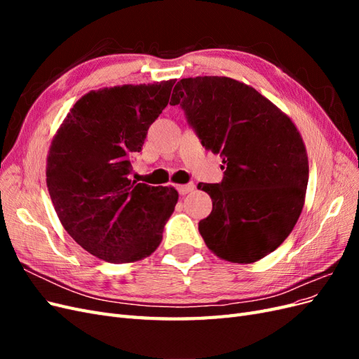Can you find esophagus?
Returning a JSON list of instances; mask_svg holds the SVG:
<instances>
[{"label":"esophagus","mask_w":359,"mask_h":359,"mask_svg":"<svg viewBox=\"0 0 359 359\" xmlns=\"http://www.w3.org/2000/svg\"><path fill=\"white\" fill-rule=\"evenodd\" d=\"M177 189H178V191H180V194H189V193H191L193 190H194V184L193 182H190V184H181V186H177Z\"/></svg>","instance_id":"esophagus-1"}]
</instances>
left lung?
<instances>
[{"label":"left lung","mask_w":359,"mask_h":359,"mask_svg":"<svg viewBox=\"0 0 359 359\" xmlns=\"http://www.w3.org/2000/svg\"><path fill=\"white\" fill-rule=\"evenodd\" d=\"M170 104H181L205 149L223 158L222 184L198 189L212 199L199 232L214 255L253 264L295 227L309 182V157L289 115L253 86L226 76L181 79Z\"/></svg>","instance_id":"left-lung-1"}]
</instances>
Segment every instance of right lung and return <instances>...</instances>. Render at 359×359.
<instances>
[{
  "label": "right lung",
  "mask_w": 359,
  "mask_h": 359,
  "mask_svg": "<svg viewBox=\"0 0 359 359\" xmlns=\"http://www.w3.org/2000/svg\"><path fill=\"white\" fill-rule=\"evenodd\" d=\"M175 79L93 90L73 104L53 136L46 184L64 229L86 252L112 264L153 255L178 202L175 187L128 178L149 126Z\"/></svg>",
  "instance_id": "obj_1"
}]
</instances>
